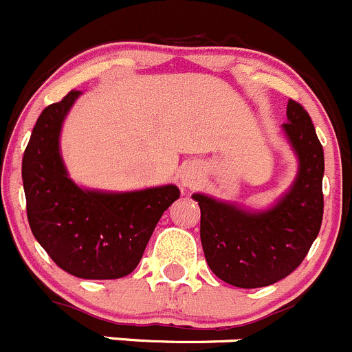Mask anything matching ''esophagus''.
<instances>
[{
  "instance_id": "1",
  "label": "esophagus",
  "mask_w": 352,
  "mask_h": 352,
  "mask_svg": "<svg viewBox=\"0 0 352 352\" xmlns=\"http://www.w3.org/2000/svg\"><path fill=\"white\" fill-rule=\"evenodd\" d=\"M199 179H201V172L196 165H186L180 172V184L187 189H192L199 184Z\"/></svg>"
}]
</instances>
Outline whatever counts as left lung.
<instances>
[{"mask_svg":"<svg viewBox=\"0 0 352 352\" xmlns=\"http://www.w3.org/2000/svg\"><path fill=\"white\" fill-rule=\"evenodd\" d=\"M287 141L298 156V175L265 211L194 194L201 208V243L211 271L236 287H262L289 276L303 262L324 216V148L303 105L289 100Z\"/></svg>","mask_w":352,"mask_h":352,"instance_id":"1","label":"left lung"}]
</instances>
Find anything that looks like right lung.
Instances as JSON below:
<instances>
[{"instance_id": "obj_1", "label": "right lung", "mask_w": 352, "mask_h": 352, "mask_svg": "<svg viewBox=\"0 0 352 352\" xmlns=\"http://www.w3.org/2000/svg\"><path fill=\"white\" fill-rule=\"evenodd\" d=\"M81 91L42 110L23 153L27 218L35 240L81 279H119L140 264L156 223L180 196L177 186L131 192L87 190L67 177L59 151L66 113Z\"/></svg>"}]
</instances>
